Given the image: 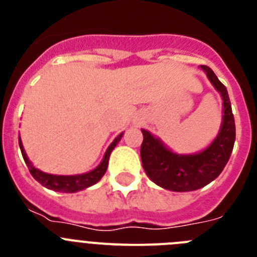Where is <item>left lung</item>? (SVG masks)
Masks as SVG:
<instances>
[{"label": "left lung", "mask_w": 257, "mask_h": 257, "mask_svg": "<svg viewBox=\"0 0 257 257\" xmlns=\"http://www.w3.org/2000/svg\"><path fill=\"white\" fill-rule=\"evenodd\" d=\"M208 79L222 96L224 115L219 136L206 151L193 156L172 153L149 131L142 130L140 148L143 167L152 181L172 192H190L203 188L221 174L230 158L235 142L234 115L226 87L207 65H201Z\"/></svg>", "instance_id": "obj_1"}]
</instances>
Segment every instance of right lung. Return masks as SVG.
Masks as SVG:
<instances>
[{
    "label": "right lung",
    "instance_id": "add662e5",
    "mask_svg": "<svg viewBox=\"0 0 257 257\" xmlns=\"http://www.w3.org/2000/svg\"><path fill=\"white\" fill-rule=\"evenodd\" d=\"M122 134L119 136L115 138L114 142L110 144V147L108 148V151L105 152V156H104V160L101 161V163L97 166L96 169L92 170V171L87 172V174L82 175H74V176H61V175H50L45 174V172L40 171L38 169H36L35 166L29 162L28 157H27L26 152L23 149V144L19 139V147L20 151H22L23 158L26 161L27 166H28L29 172L38 183H41L44 187L49 188V189L56 190V192H64V193H74L78 192V190H82L85 188L91 187L94 184H96L97 181L103 178V175L105 174L106 167H108V161L109 156L112 153V151L114 149V147L117 145V143L121 140Z\"/></svg>",
    "mask_w": 257,
    "mask_h": 257
}]
</instances>
